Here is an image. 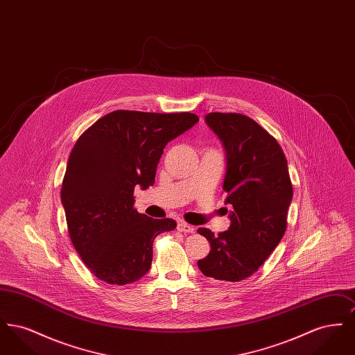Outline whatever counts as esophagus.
Instances as JSON below:
<instances>
[{"mask_svg": "<svg viewBox=\"0 0 355 355\" xmlns=\"http://www.w3.org/2000/svg\"><path fill=\"white\" fill-rule=\"evenodd\" d=\"M177 229H178V232H182V233H194V226H191V225H187L185 222H180L178 223V226H177Z\"/></svg>", "mask_w": 355, "mask_h": 355, "instance_id": "34e87169", "label": "esophagus"}]
</instances>
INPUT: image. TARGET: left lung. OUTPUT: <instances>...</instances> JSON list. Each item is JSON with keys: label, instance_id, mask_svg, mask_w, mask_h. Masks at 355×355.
Wrapping results in <instances>:
<instances>
[{"label": "left lung", "instance_id": "1", "mask_svg": "<svg viewBox=\"0 0 355 355\" xmlns=\"http://www.w3.org/2000/svg\"><path fill=\"white\" fill-rule=\"evenodd\" d=\"M206 125L225 150V203L230 226L214 236L201 227L210 253L198 261L203 275L238 282L259 269L286 230L293 200L287 161L281 146L254 119L236 113H209Z\"/></svg>", "mask_w": 355, "mask_h": 355}]
</instances>
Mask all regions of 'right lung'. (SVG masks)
I'll return each instance as SVG.
<instances>
[{"label":"right lung","instance_id":"1","mask_svg":"<svg viewBox=\"0 0 355 355\" xmlns=\"http://www.w3.org/2000/svg\"><path fill=\"white\" fill-rule=\"evenodd\" d=\"M193 113L116 110L96 121L69 155L61 189L69 236L90 271L128 285L152 266L154 238L175 220H153L133 207L135 186H153L165 146L191 129Z\"/></svg>","mask_w":355,"mask_h":355}]
</instances>
